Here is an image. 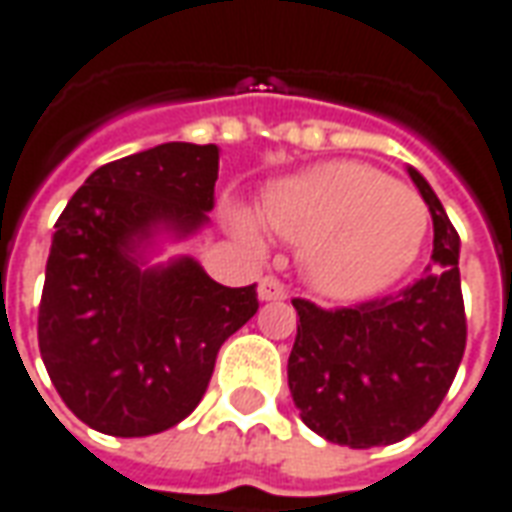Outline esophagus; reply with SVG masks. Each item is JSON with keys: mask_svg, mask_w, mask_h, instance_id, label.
I'll list each match as a JSON object with an SVG mask.
<instances>
[{"mask_svg": "<svg viewBox=\"0 0 512 512\" xmlns=\"http://www.w3.org/2000/svg\"><path fill=\"white\" fill-rule=\"evenodd\" d=\"M257 294H260V300H285L288 297V288L283 285V280H277V277H263L260 285H257Z\"/></svg>", "mask_w": 512, "mask_h": 512, "instance_id": "obj_1", "label": "esophagus"}]
</instances>
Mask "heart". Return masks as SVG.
<instances>
[{"instance_id": "1", "label": "heart", "mask_w": 512, "mask_h": 512, "mask_svg": "<svg viewBox=\"0 0 512 512\" xmlns=\"http://www.w3.org/2000/svg\"><path fill=\"white\" fill-rule=\"evenodd\" d=\"M263 227L302 246L308 280L333 300H361L415 263L429 207L409 184L361 162H328L277 184L260 207ZM235 229L255 238L249 218Z\"/></svg>"}]
</instances>
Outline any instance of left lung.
<instances>
[{
	"label": "left lung",
	"mask_w": 512,
	"mask_h": 512,
	"mask_svg": "<svg viewBox=\"0 0 512 512\" xmlns=\"http://www.w3.org/2000/svg\"><path fill=\"white\" fill-rule=\"evenodd\" d=\"M409 176L434 224V263L426 274L350 308L291 300L300 322L288 389L302 423L339 446H389L423 429L465 353L460 235L429 182L415 168Z\"/></svg>",
	"instance_id": "8db88e82"
}]
</instances>
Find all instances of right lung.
I'll return each mask as SVG.
<instances>
[{
	"mask_svg": "<svg viewBox=\"0 0 512 512\" xmlns=\"http://www.w3.org/2000/svg\"><path fill=\"white\" fill-rule=\"evenodd\" d=\"M218 148L165 142L97 168L55 221L38 350L86 426L148 437L204 398L221 344L257 314L255 283L227 288L196 260L142 269L137 246L187 235L215 204Z\"/></svg>",
	"mask_w": 512,
	"mask_h": 512,
	"instance_id": "right-lung-1",
	"label": "right lung"
}]
</instances>
